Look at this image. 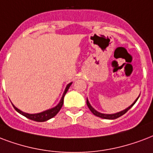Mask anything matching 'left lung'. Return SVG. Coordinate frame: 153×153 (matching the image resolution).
I'll list each match as a JSON object with an SVG mask.
<instances>
[{
  "instance_id": "obj_1",
  "label": "left lung",
  "mask_w": 153,
  "mask_h": 153,
  "mask_svg": "<svg viewBox=\"0 0 153 153\" xmlns=\"http://www.w3.org/2000/svg\"><path fill=\"white\" fill-rule=\"evenodd\" d=\"M139 97H140V95H139L138 97H137V99H136L135 101H134V102L132 103L131 105H130L128 108H127L126 109H124V110L121 111H119V112H116V113H114V114H104V113H101V112H99V111H97L95 110V108L92 107L91 105V103H90L89 100H88V99H87V107L89 108V109L91 110V111L93 114L95 115H96V116H98V117H100V118H102V119H106V120H115V119H117L119 118V117H120L121 115H124L127 111H128L130 108L133 106L135 103H136V102L137 101V100L139 99Z\"/></svg>"
}]
</instances>
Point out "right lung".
Instances as JSON below:
<instances>
[{
  "label": "right lung",
  "mask_w": 153,
  "mask_h": 153,
  "mask_svg": "<svg viewBox=\"0 0 153 153\" xmlns=\"http://www.w3.org/2000/svg\"><path fill=\"white\" fill-rule=\"evenodd\" d=\"M71 84L72 82H70V83H68V84L66 85V88H65V91H64L63 94H62V96L61 100H60L59 102L56 105L55 107H53V108H51V109H48V110L44 111H42V112L40 113L30 114V113H26L24 112V111H21L17 108H16L13 104V108H14V109L17 111V112L20 113L21 115L25 116L26 118L30 119V120L37 121V122H44V121L48 120L54 117V116L58 114V111H60V109H61L62 107V105H63L64 96H65V95L66 94V92H67L68 89L70 88V87L71 86Z\"/></svg>",
  "instance_id": "obj_1"
}]
</instances>
